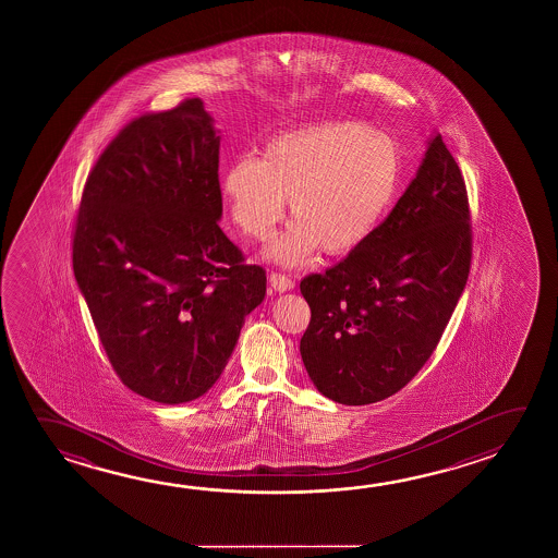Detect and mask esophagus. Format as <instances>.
<instances>
[{
  "label": "esophagus",
  "instance_id": "1",
  "mask_svg": "<svg viewBox=\"0 0 558 558\" xmlns=\"http://www.w3.org/2000/svg\"><path fill=\"white\" fill-rule=\"evenodd\" d=\"M270 286L275 288L276 292H290V290H293V283L292 278H288L286 275H280V272H272L270 275Z\"/></svg>",
  "mask_w": 558,
  "mask_h": 558
}]
</instances>
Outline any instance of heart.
Returning <instances> with one entry per match:
<instances>
[{
    "instance_id": "1",
    "label": "heart",
    "mask_w": 558,
    "mask_h": 558,
    "mask_svg": "<svg viewBox=\"0 0 558 558\" xmlns=\"http://www.w3.org/2000/svg\"><path fill=\"white\" fill-rule=\"evenodd\" d=\"M402 179L395 137L354 120L323 122L270 137L258 159L239 157L221 174L229 216L247 238L266 241L278 265H303L317 248L348 255L374 235L393 208Z\"/></svg>"
}]
</instances>
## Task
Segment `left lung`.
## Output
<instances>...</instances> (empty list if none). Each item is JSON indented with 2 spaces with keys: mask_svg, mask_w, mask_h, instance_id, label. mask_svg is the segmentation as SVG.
Masks as SVG:
<instances>
[{
  "mask_svg": "<svg viewBox=\"0 0 558 558\" xmlns=\"http://www.w3.org/2000/svg\"><path fill=\"white\" fill-rule=\"evenodd\" d=\"M469 266L465 181L434 132L374 235L300 283L311 307L300 352L317 391L350 407L401 391L438 347Z\"/></svg>",
  "mask_w": 558,
  "mask_h": 558,
  "instance_id": "1",
  "label": "left lung"
}]
</instances>
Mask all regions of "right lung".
Returning <instances> with one entry per match:
<instances>
[{
  "label": "right lung",
  "instance_id": "obj_1",
  "mask_svg": "<svg viewBox=\"0 0 558 558\" xmlns=\"http://www.w3.org/2000/svg\"><path fill=\"white\" fill-rule=\"evenodd\" d=\"M220 130L201 99L134 120L85 183L74 272L110 364L134 393L194 401L220 379L260 266L221 231Z\"/></svg>",
  "mask_w": 558,
  "mask_h": 558
}]
</instances>
